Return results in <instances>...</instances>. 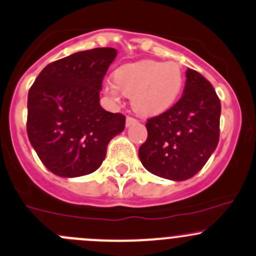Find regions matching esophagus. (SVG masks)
Listing matches in <instances>:
<instances>
[{
  "label": "esophagus",
  "mask_w": 256,
  "mask_h": 256,
  "mask_svg": "<svg viewBox=\"0 0 256 256\" xmlns=\"http://www.w3.org/2000/svg\"><path fill=\"white\" fill-rule=\"evenodd\" d=\"M136 122H138V120L135 118H132V116H128L126 118V126H131Z\"/></svg>",
  "instance_id": "esophagus-1"
}]
</instances>
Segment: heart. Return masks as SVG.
Masks as SVG:
<instances>
[{
  "instance_id": "1",
  "label": "heart",
  "mask_w": 256,
  "mask_h": 256,
  "mask_svg": "<svg viewBox=\"0 0 256 256\" xmlns=\"http://www.w3.org/2000/svg\"><path fill=\"white\" fill-rule=\"evenodd\" d=\"M114 80L105 85V92L111 98L118 100L122 92L132 96L134 110L152 116L174 105L182 88L184 75L176 62L144 60L118 68Z\"/></svg>"
}]
</instances>
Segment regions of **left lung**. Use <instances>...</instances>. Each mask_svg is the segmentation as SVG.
Instances as JSON below:
<instances>
[{"label": "left lung", "instance_id": "obj_1", "mask_svg": "<svg viewBox=\"0 0 256 256\" xmlns=\"http://www.w3.org/2000/svg\"><path fill=\"white\" fill-rule=\"evenodd\" d=\"M220 112L222 104L212 84L188 68L180 100L146 122L148 138L138 148L144 168L168 180L192 178L216 148Z\"/></svg>", "mask_w": 256, "mask_h": 256}]
</instances>
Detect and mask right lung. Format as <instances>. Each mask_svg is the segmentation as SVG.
<instances>
[{
  "label": "right lung",
  "mask_w": 256,
  "mask_h": 256,
  "mask_svg": "<svg viewBox=\"0 0 256 256\" xmlns=\"http://www.w3.org/2000/svg\"><path fill=\"white\" fill-rule=\"evenodd\" d=\"M118 51L112 47L76 52L51 62L28 91L27 135L40 160L54 175L78 178L105 160L111 138L126 118L100 106V91Z\"/></svg>",
  "instance_id": "right-lung-1"
}]
</instances>
